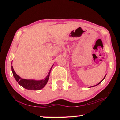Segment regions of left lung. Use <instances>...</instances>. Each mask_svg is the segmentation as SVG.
Returning <instances> with one entry per match:
<instances>
[{
    "mask_svg": "<svg viewBox=\"0 0 120 120\" xmlns=\"http://www.w3.org/2000/svg\"><path fill=\"white\" fill-rule=\"evenodd\" d=\"M105 76H106V75H105V77H104V78H103V80H101V82H99V83H98V84H97V85H95V86H92V87H94V86H97V85H99V84H101V82H102V81H103V80H104V78H105Z\"/></svg>",
    "mask_w": 120,
    "mask_h": 120,
    "instance_id": "8db88e82",
    "label": "left lung"
}]
</instances>
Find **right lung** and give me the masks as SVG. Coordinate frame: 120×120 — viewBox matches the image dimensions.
Listing matches in <instances>:
<instances>
[{
  "label": "right lung",
  "instance_id": "add662e5",
  "mask_svg": "<svg viewBox=\"0 0 120 120\" xmlns=\"http://www.w3.org/2000/svg\"><path fill=\"white\" fill-rule=\"evenodd\" d=\"M12 64V63H11ZM51 68L50 69L49 72L48 73V76H46V78L43 80H27L25 79L21 78L19 76L16 74V72L14 71L13 66H11V70L13 72V75L14 78L18 82L19 85H21L24 88L30 89V90H40L42 88L45 86V85L47 84L48 81L49 80L50 76V74L51 70Z\"/></svg>",
  "mask_w": 120,
  "mask_h": 120
}]
</instances>
